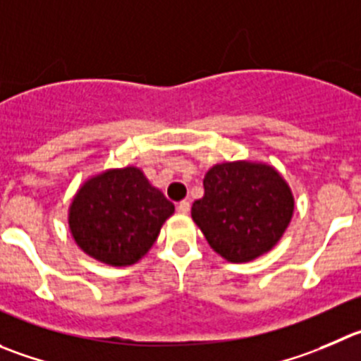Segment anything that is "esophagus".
Returning <instances> with one entry per match:
<instances>
[{
    "mask_svg": "<svg viewBox=\"0 0 361 361\" xmlns=\"http://www.w3.org/2000/svg\"><path fill=\"white\" fill-rule=\"evenodd\" d=\"M190 209H191L190 200H183L177 205V211L180 212V214H190Z\"/></svg>",
    "mask_w": 361,
    "mask_h": 361,
    "instance_id": "obj_1",
    "label": "esophagus"
}]
</instances>
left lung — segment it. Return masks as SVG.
<instances>
[{"label": "left lung", "mask_w": 361, "mask_h": 361, "mask_svg": "<svg viewBox=\"0 0 361 361\" xmlns=\"http://www.w3.org/2000/svg\"><path fill=\"white\" fill-rule=\"evenodd\" d=\"M204 190L191 218L209 246L228 262H250L271 252L293 219V190L267 163L214 164L205 173Z\"/></svg>", "instance_id": "8db88e82"}]
</instances>
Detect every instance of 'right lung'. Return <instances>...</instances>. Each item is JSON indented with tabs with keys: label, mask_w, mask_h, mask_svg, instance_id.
<instances>
[{
	"label": "right lung",
	"mask_w": 361,
	"mask_h": 361,
	"mask_svg": "<svg viewBox=\"0 0 361 361\" xmlns=\"http://www.w3.org/2000/svg\"><path fill=\"white\" fill-rule=\"evenodd\" d=\"M175 205L138 166L109 168L88 177L68 205V230L88 257L113 267L149 253Z\"/></svg>",
	"instance_id": "1"
}]
</instances>
